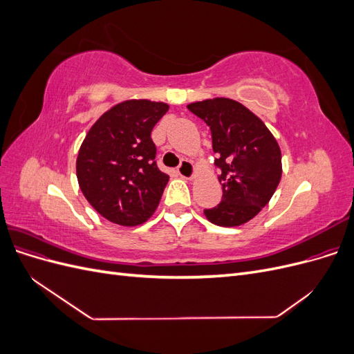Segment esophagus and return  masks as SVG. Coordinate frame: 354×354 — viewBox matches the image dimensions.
Listing matches in <instances>:
<instances>
[{
	"mask_svg": "<svg viewBox=\"0 0 354 354\" xmlns=\"http://www.w3.org/2000/svg\"><path fill=\"white\" fill-rule=\"evenodd\" d=\"M177 171H178L180 177H183V178H186V180H190V178L195 177V167H194V164L190 162V160H186V159H185L183 162H181V164L178 165Z\"/></svg>",
	"mask_w": 354,
	"mask_h": 354,
	"instance_id": "obj_1",
	"label": "esophagus"
}]
</instances>
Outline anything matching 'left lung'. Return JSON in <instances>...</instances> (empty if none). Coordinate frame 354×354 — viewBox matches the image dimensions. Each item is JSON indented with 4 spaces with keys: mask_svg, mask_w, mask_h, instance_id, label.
Returning <instances> with one entry per match:
<instances>
[{
    "mask_svg": "<svg viewBox=\"0 0 354 354\" xmlns=\"http://www.w3.org/2000/svg\"><path fill=\"white\" fill-rule=\"evenodd\" d=\"M187 109L209 127L214 164L221 171V202L203 214L217 226H241L269 203L279 185V145L260 118L236 100L208 99Z\"/></svg>",
    "mask_w": 354,
    "mask_h": 354,
    "instance_id": "left-lung-1",
    "label": "left lung"
}]
</instances>
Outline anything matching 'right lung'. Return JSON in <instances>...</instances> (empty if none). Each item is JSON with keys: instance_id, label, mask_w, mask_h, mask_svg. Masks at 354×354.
Instances as JSON below:
<instances>
[{"instance_id": "right-lung-1", "label": "right lung", "mask_w": 354, "mask_h": 354, "mask_svg": "<svg viewBox=\"0 0 354 354\" xmlns=\"http://www.w3.org/2000/svg\"><path fill=\"white\" fill-rule=\"evenodd\" d=\"M168 104L127 100L104 112L85 136L77 158L84 196L100 216L120 226L151 218L168 176L156 165L151 133Z\"/></svg>"}]
</instances>
